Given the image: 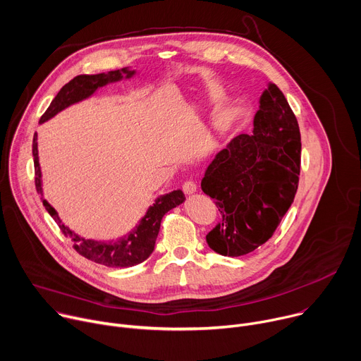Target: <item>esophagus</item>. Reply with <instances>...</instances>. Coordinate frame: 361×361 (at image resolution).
Segmentation results:
<instances>
[{"mask_svg":"<svg viewBox=\"0 0 361 361\" xmlns=\"http://www.w3.org/2000/svg\"><path fill=\"white\" fill-rule=\"evenodd\" d=\"M183 190L185 194H192L197 191V184L194 181H185L183 184Z\"/></svg>","mask_w":361,"mask_h":361,"instance_id":"1","label":"esophagus"}]
</instances>
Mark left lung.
<instances>
[{"label": "left lung", "instance_id": "left-lung-1", "mask_svg": "<svg viewBox=\"0 0 361 361\" xmlns=\"http://www.w3.org/2000/svg\"><path fill=\"white\" fill-rule=\"evenodd\" d=\"M300 161L297 118L280 88L269 84L252 133L234 137L201 180L221 214L205 235L210 248L238 257L271 238L297 192Z\"/></svg>", "mask_w": 361, "mask_h": 361}]
</instances>
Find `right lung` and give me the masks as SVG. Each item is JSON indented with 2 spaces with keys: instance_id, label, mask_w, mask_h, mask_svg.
I'll use <instances>...</instances> for the list:
<instances>
[{
  "instance_id": "obj_1",
  "label": "right lung",
  "mask_w": 361,
  "mask_h": 361,
  "mask_svg": "<svg viewBox=\"0 0 361 361\" xmlns=\"http://www.w3.org/2000/svg\"><path fill=\"white\" fill-rule=\"evenodd\" d=\"M123 74L128 77L134 75V71H130L127 68H123L121 71H110L109 74H95V75H77L70 82H67L60 92L56 95V98L51 101L49 107L47 111L41 116L39 123H44L54 117L61 110L67 109L68 106L78 102L87 97H90L97 88L106 85L113 81H118L123 78ZM32 156H34V170H35V188L37 192L42 195V187H41V170L38 163V148H37V133L32 138ZM185 200L181 190H176L170 194H166L156 200L151 207L148 209L147 214L141 219L140 224L126 237L117 240V241H94V240H85L80 235H77L74 231H71L68 227H66L54 207H51L49 202L42 198V204L45 210L49 213V216L56 220V223L60 226V230L66 237H70L74 241V250L81 254L85 259L107 266V267H133L144 260H147L149 254L154 250V244H156L161 220L163 217L177 205L183 204Z\"/></svg>"
}]
</instances>
